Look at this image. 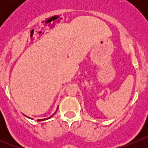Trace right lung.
Here are the masks:
<instances>
[{
    "mask_svg": "<svg viewBox=\"0 0 148 148\" xmlns=\"http://www.w3.org/2000/svg\"><path fill=\"white\" fill-rule=\"evenodd\" d=\"M55 113H54V114H55ZM54 114H53V115H54ZM51 116L50 117H49V118H47V119H48L51 118V117H52V116ZM45 119H38V121H44V120H45Z\"/></svg>",
    "mask_w": 148,
    "mask_h": 148,
    "instance_id": "1",
    "label": "right lung"
}]
</instances>
